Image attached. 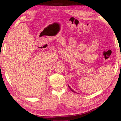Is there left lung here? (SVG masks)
Instances as JSON below:
<instances>
[{
	"instance_id": "8db88e82",
	"label": "left lung",
	"mask_w": 121,
	"mask_h": 121,
	"mask_svg": "<svg viewBox=\"0 0 121 121\" xmlns=\"http://www.w3.org/2000/svg\"><path fill=\"white\" fill-rule=\"evenodd\" d=\"M68 87H69V89H70V90H71V91H72L73 92H74V93H76V92H75L74 91H73V90L72 89H71V88L70 87V86H69V85H68Z\"/></svg>"
}]
</instances>
